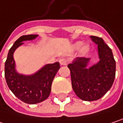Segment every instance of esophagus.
<instances>
[{
    "instance_id": "34e87169",
    "label": "esophagus",
    "mask_w": 123,
    "mask_h": 123,
    "mask_svg": "<svg viewBox=\"0 0 123 123\" xmlns=\"http://www.w3.org/2000/svg\"><path fill=\"white\" fill-rule=\"evenodd\" d=\"M59 62H60V63H61V65H66L68 64V61L66 59H65V58H61L59 61Z\"/></svg>"
}]
</instances>
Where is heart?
I'll list each match as a JSON object with an SVG mask.
<instances>
[{"instance_id":"b5f03b06","label":"heart","mask_w":123,"mask_h":123,"mask_svg":"<svg viewBox=\"0 0 123 123\" xmlns=\"http://www.w3.org/2000/svg\"><path fill=\"white\" fill-rule=\"evenodd\" d=\"M82 43L81 42H78V43H76L75 45H74V48L75 49H78V48H80V46L82 45ZM88 50V46L87 45H84L83 48H82V50H81V51L83 52V53H86L87 51Z\"/></svg>"}]
</instances>
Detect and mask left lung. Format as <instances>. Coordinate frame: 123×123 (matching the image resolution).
Instances as JSON below:
<instances>
[{
	"mask_svg": "<svg viewBox=\"0 0 123 123\" xmlns=\"http://www.w3.org/2000/svg\"><path fill=\"white\" fill-rule=\"evenodd\" d=\"M98 45L100 61L87 68L90 58H77L68 65L73 89L83 100L94 101L101 98L113 84L116 63L111 49L101 37L90 36Z\"/></svg>",
	"mask_w": 123,
	"mask_h": 123,
	"instance_id": "obj_1",
	"label": "left lung"
}]
</instances>
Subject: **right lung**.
<instances>
[{"label":"right lung","mask_w":123,"mask_h":123,"mask_svg":"<svg viewBox=\"0 0 123 123\" xmlns=\"http://www.w3.org/2000/svg\"><path fill=\"white\" fill-rule=\"evenodd\" d=\"M37 35H27L20 37L11 48L5 63V78L9 89L21 101L28 104H36L46 100L51 91L54 77L60 69V63L48 64L31 75L17 73L15 68L13 53L23 44V41L33 40Z\"/></svg>","instance_id":"obj_1"}]
</instances>
